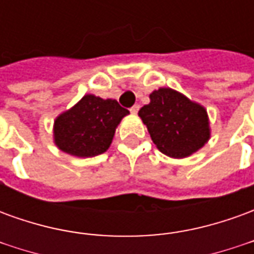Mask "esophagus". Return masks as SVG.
Listing matches in <instances>:
<instances>
[{
	"label": "esophagus",
	"instance_id": "1",
	"mask_svg": "<svg viewBox=\"0 0 254 254\" xmlns=\"http://www.w3.org/2000/svg\"><path fill=\"white\" fill-rule=\"evenodd\" d=\"M138 109H140V106H138V105H134V106H133V107H132V109H130V113H133V114H137Z\"/></svg>",
	"mask_w": 254,
	"mask_h": 254
}]
</instances>
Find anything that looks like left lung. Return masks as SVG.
I'll list each match as a JSON object with an SVG mask.
<instances>
[{"mask_svg":"<svg viewBox=\"0 0 254 254\" xmlns=\"http://www.w3.org/2000/svg\"><path fill=\"white\" fill-rule=\"evenodd\" d=\"M138 116L158 149L171 158H187L211 137L207 110L176 89H155Z\"/></svg>","mask_w":254,"mask_h":254,"instance_id":"1","label":"left lung"}]
</instances>
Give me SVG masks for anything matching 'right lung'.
I'll use <instances>...</instances> for the list:
<instances>
[{
	"label": "right lung",
	"instance_id": "right-lung-1",
	"mask_svg": "<svg viewBox=\"0 0 254 254\" xmlns=\"http://www.w3.org/2000/svg\"><path fill=\"white\" fill-rule=\"evenodd\" d=\"M127 109L114 99L84 95L72 109L54 121V143L58 148L77 158H92L110 147L116 127Z\"/></svg>",
	"mask_w": 254,
	"mask_h": 254
}]
</instances>
